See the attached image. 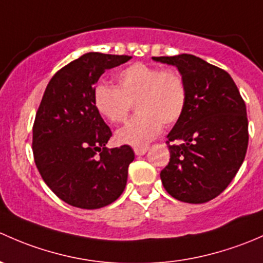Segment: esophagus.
Listing matches in <instances>:
<instances>
[{"label":"esophagus","instance_id":"1","mask_svg":"<svg viewBox=\"0 0 263 263\" xmlns=\"http://www.w3.org/2000/svg\"><path fill=\"white\" fill-rule=\"evenodd\" d=\"M148 151V147H135L134 148V153L137 154V156H143V154L147 153Z\"/></svg>","mask_w":263,"mask_h":263}]
</instances>
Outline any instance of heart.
Instances as JSON below:
<instances>
[{
  "label": "heart",
  "instance_id": "1",
  "mask_svg": "<svg viewBox=\"0 0 263 263\" xmlns=\"http://www.w3.org/2000/svg\"><path fill=\"white\" fill-rule=\"evenodd\" d=\"M115 82V87H95L93 105L102 118L119 124L126 120L135 104L138 115L116 133V140L121 144H147L161 133L162 124L173 125L185 111L187 88L175 69L134 63L116 73Z\"/></svg>",
  "mask_w": 263,
  "mask_h": 263
}]
</instances>
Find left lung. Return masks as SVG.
I'll return each instance as SVG.
<instances>
[{
    "mask_svg": "<svg viewBox=\"0 0 263 263\" xmlns=\"http://www.w3.org/2000/svg\"><path fill=\"white\" fill-rule=\"evenodd\" d=\"M153 59L177 67L187 88L185 111L167 135L170 162L161 171L162 183L180 201H210L228 187L245 161V100L228 72L199 57L180 54Z\"/></svg>",
    "mask_w": 263,
    "mask_h": 263,
    "instance_id": "left-lung-1",
    "label": "left lung"
}]
</instances>
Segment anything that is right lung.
Returning <instances> with one entry per match:
<instances>
[{"label": "right lung", "mask_w": 263, "mask_h": 263, "mask_svg": "<svg viewBox=\"0 0 263 263\" xmlns=\"http://www.w3.org/2000/svg\"><path fill=\"white\" fill-rule=\"evenodd\" d=\"M130 58L83 54L59 69L43 95L32 126L34 161L50 190L72 206L100 209L125 189L134 152L106 148L112 133L95 109L93 90L106 69Z\"/></svg>", "instance_id": "obj_1"}]
</instances>
